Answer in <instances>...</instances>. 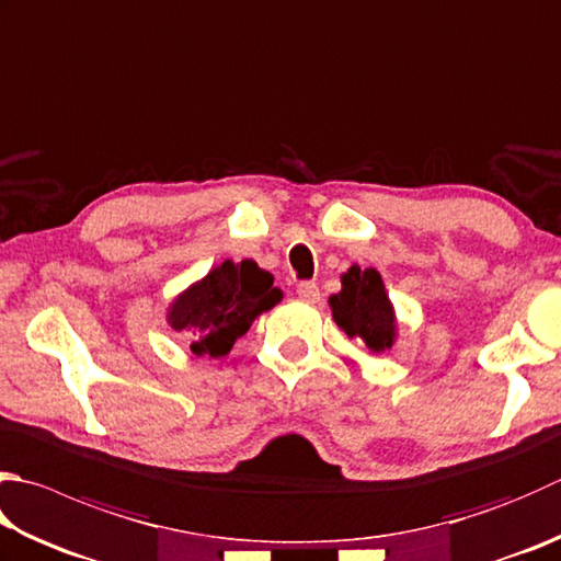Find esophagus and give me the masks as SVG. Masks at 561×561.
<instances>
[{
	"label": "esophagus",
	"mask_w": 561,
	"mask_h": 561,
	"mask_svg": "<svg viewBox=\"0 0 561 561\" xmlns=\"http://www.w3.org/2000/svg\"><path fill=\"white\" fill-rule=\"evenodd\" d=\"M298 298L305 300V302H317V300H320V288H317L314 283L305 280V283L298 285Z\"/></svg>",
	"instance_id": "obj_1"
}]
</instances>
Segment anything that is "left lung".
<instances>
[{
    "mask_svg": "<svg viewBox=\"0 0 561 561\" xmlns=\"http://www.w3.org/2000/svg\"><path fill=\"white\" fill-rule=\"evenodd\" d=\"M330 308L340 330L348 336H358L371 352L380 354L393 346L398 336L396 310L376 268L362 271L352 266L342 273V290L332 295Z\"/></svg>",
    "mask_w": 561,
    "mask_h": 561,
    "instance_id": "obj_1",
    "label": "left lung"
}]
</instances>
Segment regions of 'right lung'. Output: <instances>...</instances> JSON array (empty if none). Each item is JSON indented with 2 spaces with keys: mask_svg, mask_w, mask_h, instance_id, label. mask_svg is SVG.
<instances>
[{
  "mask_svg": "<svg viewBox=\"0 0 561 561\" xmlns=\"http://www.w3.org/2000/svg\"><path fill=\"white\" fill-rule=\"evenodd\" d=\"M280 288L256 261H225L190 285L168 308V324L190 334L195 356H225L261 312L280 302Z\"/></svg>",
  "mask_w": 561,
  "mask_h": 561,
  "instance_id": "right-lung-1",
  "label": "right lung"
}]
</instances>
